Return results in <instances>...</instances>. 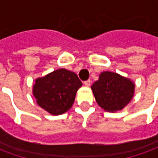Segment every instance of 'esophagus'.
<instances>
[{
	"instance_id": "esophagus-1",
	"label": "esophagus",
	"mask_w": 158,
	"mask_h": 158,
	"mask_svg": "<svg viewBox=\"0 0 158 158\" xmlns=\"http://www.w3.org/2000/svg\"><path fill=\"white\" fill-rule=\"evenodd\" d=\"M90 83H91V81H90L89 79H88V80L85 81V82H84V84H85V86H89L90 85Z\"/></svg>"
}]
</instances>
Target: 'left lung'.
Segmentation results:
<instances>
[{
	"label": "left lung",
	"mask_w": 158,
	"mask_h": 158,
	"mask_svg": "<svg viewBox=\"0 0 158 158\" xmlns=\"http://www.w3.org/2000/svg\"><path fill=\"white\" fill-rule=\"evenodd\" d=\"M96 102L107 112L122 110L132 100L135 84L118 73L105 71L91 86Z\"/></svg>",
	"instance_id": "left-lung-1"
}]
</instances>
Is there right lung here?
Listing matches in <instances>:
<instances>
[{
  "instance_id": "right-lung-1",
  "label": "right lung",
  "mask_w": 158,
  "mask_h": 158,
  "mask_svg": "<svg viewBox=\"0 0 158 158\" xmlns=\"http://www.w3.org/2000/svg\"><path fill=\"white\" fill-rule=\"evenodd\" d=\"M81 86L76 73L61 69L36 79L33 95L40 107L52 115H60L71 108Z\"/></svg>"
}]
</instances>
